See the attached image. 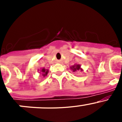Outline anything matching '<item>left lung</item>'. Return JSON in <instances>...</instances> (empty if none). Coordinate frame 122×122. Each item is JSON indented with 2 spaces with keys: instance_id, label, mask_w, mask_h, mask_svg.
Instances as JSON below:
<instances>
[{
  "instance_id": "8db88e82",
  "label": "left lung",
  "mask_w": 122,
  "mask_h": 122,
  "mask_svg": "<svg viewBox=\"0 0 122 122\" xmlns=\"http://www.w3.org/2000/svg\"><path fill=\"white\" fill-rule=\"evenodd\" d=\"M70 68L71 69V70L73 71V72H76L78 70H81V71L82 70L81 68V65L79 64L78 65H73V66H71Z\"/></svg>"
}]
</instances>
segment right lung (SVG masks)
I'll use <instances>...</instances> for the list:
<instances>
[{
    "label": "right lung",
    "instance_id": "1",
    "mask_svg": "<svg viewBox=\"0 0 122 122\" xmlns=\"http://www.w3.org/2000/svg\"><path fill=\"white\" fill-rule=\"evenodd\" d=\"M48 69H45V68H42L41 70V73L42 74V76L43 77H45V76L48 74Z\"/></svg>",
    "mask_w": 122,
    "mask_h": 122
}]
</instances>
